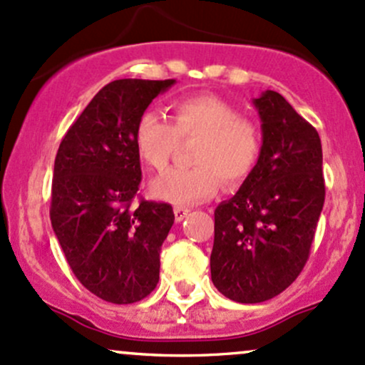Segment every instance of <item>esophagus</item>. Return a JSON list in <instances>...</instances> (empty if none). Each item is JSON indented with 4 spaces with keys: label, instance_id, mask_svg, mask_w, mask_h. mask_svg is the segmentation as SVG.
<instances>
[{
    "label": "esophagus",
    "instance_id": "34e87169",
    "mask_svg": "<svg viewBox=\"0 0 365 365\" xmlns=\"http://www.w3.org/2000/svg\"><path fill=\"white\" fill-rule=\"evenodd\" d=\"M190 214V210L184 207H174V215H175V222H181V220L186 219V215Z\"/></svg>",
    "mask_w": 365,
    "mask_h": 365
}]
</instances>
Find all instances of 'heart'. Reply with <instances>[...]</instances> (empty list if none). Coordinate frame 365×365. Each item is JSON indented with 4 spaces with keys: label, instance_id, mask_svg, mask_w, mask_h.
<instances>
[{
    "label": "heart",
    "instance_id": "1",
    "mask_svg": "<svg viewBox=\"0 0 365 365\" xmlns=\"http://www.w3.org/2000/svg\"><path fill=\"white\" fill-rule=\"evenodd\" d=\"M198 138L191 169H174L151 184V193L174 205L212 198L220 186L241 184L252 174L262 151L260 130L222 98L195 94L172 105V122L155 110L138 118L134 145L146 165L163 170L179 139Z\"/></svg>",
    "mask_w": 365,
    "mask_h": 365
}]
</instances>
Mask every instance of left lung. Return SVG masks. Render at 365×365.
Returning a JSON list of instances; mask_svg holds the SVG:
<instances>
[{"label":"left lung","instance_id":"1","mask_svg":"<svg viewBox=\"0 0 365 365\" xmlns=\"http://www.w3.org/2000/svg\"><path fill=\"white\" fill-rule=\"evenodd\" d=\"M262 151L231 200L215 208L212 282L237 304L284 292L304 269L324 205L321 138L279 93L253 100Z\"/></svg>","mask_w":365,"mask_h":365}]
</instances>
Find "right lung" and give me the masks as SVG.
<instances>
[{
	"mask_svg": "<svg viewBox=\"0 0 365 365\" xmlns=\"http://www.w3.org/2000/svg\"><path fill=\"white\" fill-rule=\"evenodd\" d=\"M174 79L106 84L61 139L51 186V226L72 272L110 304H134L160 277V250L174 224L169 203L141 200L138 118Z\"/></svg>",
	"mask_w": 365,
	"mask_h": 365,
	"instance_id": "obj_1",
	"label": "right lung"
}]
</instances>
